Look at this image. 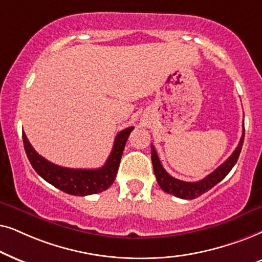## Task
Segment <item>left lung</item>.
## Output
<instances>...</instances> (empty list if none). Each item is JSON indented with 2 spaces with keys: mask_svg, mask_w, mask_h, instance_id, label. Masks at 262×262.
<instances>
[{
  "mask_svg": "<svg viewBox=\"0 0 262 262\" xmlns=\"http://www.w3.org/2000/svg\"><path fill=\"white\" fill-rule=\"evenodd\" d=\"M243 140H245V125H243V133L242 138H241L239 140V144L236 147L235 151H233L232 155L230 156L221 166H218L213 172H211L210 175L205 177L204 180L198 181V182H184V181L177 180L175 177L170 176L163 167L162 163H160L158 155H157L156 152V148L151 146V158L157 182H158L159 187L162 188L165 193L172 194L180 199L191 200V199L200 196V195L206 193V191L210 190L211 188H213L215 184L221 182V181L231 171V169L239 157Z\"/></svg>",
  "mask_w": 262,
  "mask_h": 262,
  "instance_id": "1",
  "label": "left lung"
}]
</instances>
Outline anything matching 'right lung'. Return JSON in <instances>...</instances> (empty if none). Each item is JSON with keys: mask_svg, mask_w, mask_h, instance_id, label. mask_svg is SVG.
I'll return each instance as SVG.
<instances>
[{"mask_svg": "<svg viewBox=\"0 0 262 262\" xmlns=\"http://www.w3.org/2000/svg\"><path fill=\"white\" fill-rule=\"evenodd\" d=\"M133 129L134 127H128L117 134L109 158L99 169H71L56 165L34 151L25 133H23V140L27 158L38 175L64 193L85 196L102 193L114 183L125 142Z\"/></svg>", "mask_w": 262, "mask_h": 262, "instance_id": "add662e5", "label": "right lung"}]
</instances>
